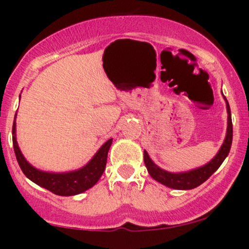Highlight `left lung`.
I'll return each mask as SVG.
<instances>
[{
	"label": "left lung",
	"instance_id": "obj_1",
	"mask_svg": "<svg viewBox=\"0 0 249 249\" xmlns=\"http://www.w3.org/2000/svg\"><path fill=\"white\" fill-rule=\"evenodd\" d=\"M222 92V91H221ZM224 96V93H222ZM226 102V108H227V131H226L225 141L222 142L221 147L219 148L218 153L213 157L212 160H210L207 164L202 166L193 168V170L185 171V172H168L166 170H162L158 165L153 162L150 158L148 153L144 150V162L147 168V172L150 176L160 182L165 186L174 188V190H192V188L198 187L202 182H205L210 178L212 174L215 172L220 167V165L224 162L226 157L230 153L231 146H232L233 139V125H232V117H231V108L227 99L224 96Z\"/></svg>",
	"mask_w": 249,
	"mask_h": 249
}]
</instances>
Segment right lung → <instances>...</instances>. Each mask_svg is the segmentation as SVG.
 Here are the masks:
<instances>
[{"label": "right lung", "instance_id": "1", "mask_svg": "<svg viewBox=\"0 0 249 249\" xmlns=\"http://www.w3.org/2000/svg\"><path fill=\"white\" fill-rule=\"evenodd\" d=\"M112 144V138L108 139L99 147V150L84 166L69 172H47L36 168L30 164L19 150L16 139V115L13 124V145L16 159L22 172L28 179L45 190L57 196H70L83 193L97 184L107 166V152Z\"/></svg>", "mask_w": 249, "mask_h": 249}]
</instances>
